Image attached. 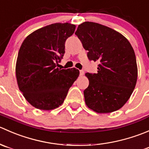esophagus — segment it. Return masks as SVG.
<instances>
[{
  "instance_id": "obj_1",
  "label": "esophagus",
  "mask_w": 149,
  "mask_h": 149,
  "mask_svg": "<svg viewBox=\"0 0 149 149\" xmlns=\"http://www.w3.org/2000/svg\"><path fill=\"white\" fill-rule=\"evenodd\" d=\"M84 75V70H80V76H82Z\"/></svg>"
}]
</instances>
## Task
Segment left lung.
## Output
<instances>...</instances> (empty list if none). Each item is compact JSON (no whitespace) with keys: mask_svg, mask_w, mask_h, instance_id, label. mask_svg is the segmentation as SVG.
I'll use <instances>...</instances> for the list:
<instances>
[{"mask_svg":"<svg viewBox=\"0 0 149 149\" xmlns=\"http://www.w3.org/2000/svg\"><path fill=\"white\" fill-rule=\"evenodd\" d=\"M75 34L88 51V59L99 63L97 73L85 74L89 81L84 91L86 104L97 113L118 110L129 100L137 82L133 47L120 32L94 22L81 24Z\"/></svg>","mask_w":149,"mask_h":149,"instance_id":"1","label":"left lung"}]
</instances>
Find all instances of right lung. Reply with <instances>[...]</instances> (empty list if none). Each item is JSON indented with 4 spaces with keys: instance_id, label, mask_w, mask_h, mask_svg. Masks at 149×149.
Returning a JSON list of instances; mask_svg holds the SVG:
<instances>
[{
    "instance_id": "add662e5",
    "label": "right lung",
    "mask_w": 149,
    "mask_h": 149,
    "mask_svg": "<svg viewBox=\"0 0 149 149\" xmlns=\"http://www.w3.org/2000/svg\"><path fill=\"white\" fill-rule=\"evenodd\" d=\"M75 29L69 23L52 24L29 34L20 47L16 63L18 86L37 109L51 110L61 106L79 77L75 68L56 67L65 53V40Z\"/></svg>"
}]
</instances>
